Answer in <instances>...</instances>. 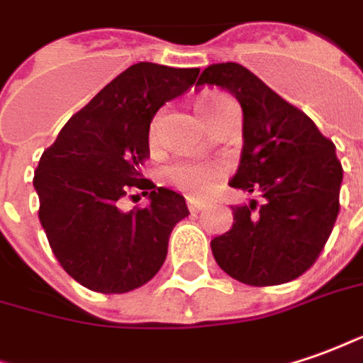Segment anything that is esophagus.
Wrapping results in <instances>:
<instances>
[{"label":"esophagus","mask_w":363,"mask_h":363,"mask_svg":"<svg viewBox=\"0 0 363 363\" xmlns=\"http://www.w3.org/2000/svg\"><path fill=\"white\" fill-rule=\"evenodd\" d=\"M186 204H189V211H191V213H201V211H204V206H206L204 202L192 201V199H189V202H186Z\"/></svg>","instance_id":"obj_1"}]
</instances>
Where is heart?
<instances>
[{"mask_svg": "<svg viewBox=\"0 0 363 363\" xmlns=\"http://www.w3.org/2000/svg\"><path fill=\"white\" fill-rule=\"evenodd\" d=\"M223 103L218 99H204L201 103V115L202 119L208 121L213 117L216 109L220 107ZM224 164L220 162H174L167 169V181L171 182L172 186H177L179 191L184 194H189L192 199H202L206 196L208 192L213 191L214 182L218 179H223Z\"/></svg>", "mask_w": 363, "mask_h": 363, "instance_id": "obj_1", "label": "heart"}]
</instances>
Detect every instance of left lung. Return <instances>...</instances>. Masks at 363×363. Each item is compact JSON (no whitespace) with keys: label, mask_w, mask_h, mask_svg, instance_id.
<instances>
[{"label":"left lung","mask_w":363,"mask_h":363,"mask_svg":"<svg viewBox=\"0 0 363 363\" xmlns=\"http://www.w3.org/2000/svg\"><path fill=\"white\" fill-rule=\"evenodd\" d=\"M220 87L242 107V157L230 186L250 194L233 206V228L211 240L234 280L276 286L316 262L340 213L342 164L314 121L238 63H214L196 87Z\"/></svg>","instance_id":"obj_1"}]
</instances>
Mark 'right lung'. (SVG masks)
<instances>
[{"mask_svg":"<svg viewBox=\"0 0 363 363\" xmlns=\"http://www.w3.org/2000/svg\"><path fill=\"white\" fill-rule=\"evenodd\" d=\"M201 69L135 63L99 91L43 150L33 186L39 223L63 270L101 294L147 284L167 258L174 224L189 216L184 196L140 179L155 113L194 85ZM135 190L147 209L125 213Z\"/></svg>","mask_w":363,"mask_h":363,"instance_id":"1","label":"right lung"}]
</instances>
